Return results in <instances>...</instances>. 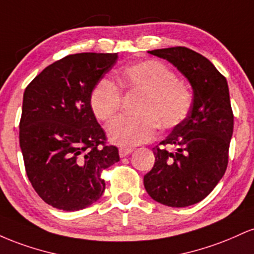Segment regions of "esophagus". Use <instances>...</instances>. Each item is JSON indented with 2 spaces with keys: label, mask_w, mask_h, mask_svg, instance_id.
I'll return each instance as SVG.
<instances>
[{
  "label": "esophagus",
  "mask_w": 254,
  "mask_h": 254,
  "mask_svg": "<svg viewBox=\"0 0 254 254\" xmlns=\"http://www.w3.org/2000/svg\"><path fill=\"white\" fill-rule=\"evenodd\" d=\"M131 151H132V148H127V147L119 148V156L125 157L127 155H129Z\"/></svg>",
  "instance_id": "1"
}]
</instances>
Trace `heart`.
<instances>
[{"mask_svg": "<svg viewBox=\"0 0 254 254\" xmlns=\"http://www.w3.org/2000/svg\"><path fill=\"white\" fill-rule=\"evenodd\" d=\"M121 87L141 93L137 117H121L107 127L113 143L132 147L149 142L156 136L159 124L173 129L185 121L192 107V93L177 80L176 74L155 60L127 65L121 71ZM89 106L95 118L109 123L118 115L122 92L109 78H101L89 95Z\"/></svg>", "mask_w": 254, "mask_h": 254, "instance_id": "obj_1", "label": "heart"}]
</instances>
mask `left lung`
Returning <instances> with one entry per match:
<instances>
[{
	"label": "left lung",
	"instance_id": "obj_1",
	"mask_svg": "<svg viewBox=\"0 0 254 254\" xmlns=\"http://www.w3.org/2000/svg\"><path fill=\"white\" fill-rule=\"evenodd\" d=\"M150 55L168 61L189 80V116L153 148L155 164L144 176L145 191L156 202L184 208L204 199L222 179L234 127L226 77L208 58L184 46L157 49Z\"/></svg>",
	"mask_w": 254,
	"mask_h": 254
}]
</instances>
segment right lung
I'll list each match as a JSON object with an SVG mask.
<instances>
[{
    "instance_id": "1",
    "label": "right lung",
    "mask_w": 254,
    "mask_h": 254,
    "mask_svg": "<svg viewBox=\"0 0 254 254\" xmlns=\"http://www.w3.org/2000/svg\"><path fill=\"white\" fill-rule=\"evenodd\" d=\"M117 54H75L46 66L26 87L20 148L26 174L45 203L64 211L87 208L103 196L101 172L119 161L89 106L94 86Z\"/></svg>"
}]
</instances>
